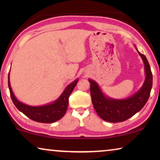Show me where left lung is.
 <instances>
[{"mask_svg":"<svg viewBox=\"0 0 160 160\" xmlns=\"http://www.w3.org/2000/svg\"><path fill=\"white\" fill-rule=\"evenodd\" d=\"M137 51L144 63L146 77L142 88L128 98L116 99L107 97L95 81L89 79L92 104L97 114L103 120L111 123L122 122L140 112L148 102L152 87V74L145 56L138 49Z\"/></svg>","mask_w":160,"mask_h":160,"instance_id":"obj_1","label":"left lung"}]
</instances>
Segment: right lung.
Segmentation results:
<instances>
[{"label":"right lung","instance_id":"1","mask_svg":"<svg viewBox=\"0 0 160 160\" xmlns=\"http://www.w3.org/2000/svg\"><path fill=\"white\" fill-rule=\"evenodd\" d=\"M78 79L66 87L61 95L55 102L44 106L32 107L18 101L15 97L10 83V74L8 75V88L10 97L13 104L17 109L22 112L32 120L39 123H51L58 121L65 115L68 106V98L72 90L76 86Z\"/></svg>","mask_w":160,"mask_h":160}]
</instances>
